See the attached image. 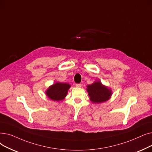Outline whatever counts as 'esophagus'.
I'll return each instance as SVG.
<instances>
[{"instance_id":"esophagus-1","label":"esophagus","mask_w":152,"mask_h":152,"mask_svg":"<svg viewBox=\"0 0 152 152\" xmlns=\"http://www.w3.org/2000/svg\"><path fill=\"white\" fill-rule=\"evenodd\" d=\"M75 85H76L77 87H78V88H80L81 86H82V84L81 83H77Z\"/></svg>"}]
</instances>
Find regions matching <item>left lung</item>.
Returning a JSON list of instances; mask_svg holds the SVG:
<instances>
[{
	"label": "left lung",
	"mask_w": 152,
	"mask_h": 152,
	"mask_svg": "<svg viewBox=\"0 0 152 152\" xmlns=\"http://www.w3.org/2000/svg\"><path fill=\"white\" fill-rule=\"evenodd\" d=\"M87 91L90 100L93 103H102L108 100L111 95V91L106 86L102 85V82H95L87 86Z\"/></svg>",
	"instance_id": "left-lung-1"
}]
</instances>
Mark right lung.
Listing matches in <instances>:
<instances>
[{
  "mask_svg": "<svg viewBox=\"0 0 152 152\" xmlns=\"http://www.w3.org/2000/svg\"><path fill=\"white\" fill-rule=\"evenodd\" d=\"M70 87V85L68 83L58 82L50 86L46 93L50 99L58 102L66 97Z\"/></svg>",
  "mask_w": 152,
  "mask_h": 152,
  "instance_id": "1",
  "label": "right lung"
}]
</instances>
